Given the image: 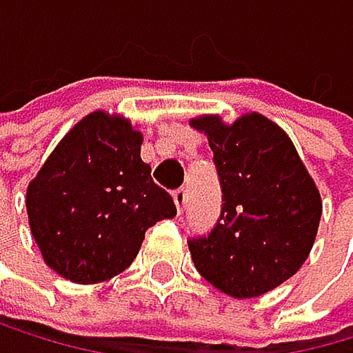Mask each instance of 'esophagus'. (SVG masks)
<instances>
[{"instance_id":"1","label":"esophagus","mask_w":353,"mask_h":353,"mask_svg":"<svg viewBox=\"0 0 353 353\" xmlns=\"http://www.w3.org/2000/svg\"><path fill=\"white\" fill-rule=\"evenodd\" d=\"M174 203H176V210H179V214H181V212H183L185 205H188V190L185 188H179L174 192Z\"/></svg>"}]
</instances>
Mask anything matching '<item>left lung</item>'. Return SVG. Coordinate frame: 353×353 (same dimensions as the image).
<instances>
[{
	"label": "left lung",
	"mask_w": 353,
	"mask_h": 353,
	"mask_svg": "<svg viewBox=\"0 0 353 353\" xmlns=\"http://www.w3.org/2000/svg\"><path fill=\"white\" fill-rule=\"evenodd\" d=\"M223 205L208 236L190 239L194 268L216 290L254 299L294 276L310 256L323 214L319 188L292 139L259 112L234 123L205 114Z\"/></svg>",
	"instance_id": "obj_1"
}]
</instances>
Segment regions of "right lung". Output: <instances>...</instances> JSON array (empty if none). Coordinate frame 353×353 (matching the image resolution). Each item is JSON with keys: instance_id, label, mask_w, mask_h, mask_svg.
<instances>
[{"instance_id": "obj_1", "label": "right lung", "mask_w": 353, "mask_h": 353, "mask_svg": "<svg viewBox=\"0 0 353 353\" xmlns=\"http://www.w3.org/2000/svg\"><path fill=\"white\" fill-rule=\"evenodd\" d=\"M141 143L128 119L90 112L28 183L30 232L59 276L81 285L117 276L137 259L145 230L176 214L141 161Z\"/></svg>"}]
</instances>
